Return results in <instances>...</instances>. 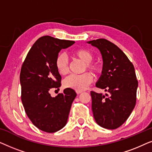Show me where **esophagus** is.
<instances>
[{
	"label": "esophagus",
	"mask_w": 152,
	"mask_h": 152,
	"mask_svg": "<svg viewBox=\"0 0 152 152\" xmlns=\"http://www.w3.org/2000/svg\"><path fill=\"white\" fill-rule=\"evenodd\" d=\"M76 93H77V94H80L81 93H82V91H76Z\"/></svg>",
	"instance_id": "34e87169"
}]
</instances>
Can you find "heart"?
<instances>
[{"label":"heart","instance_id":"heart-1","mask_svg":"<svg viewBox=\"0 0 152 152\" xmlns=\"http://www.w3.org/2000/svg\"><path fill=\"white\" fill-rule=\"evenodd\" d=\"M72 55L78 58L81 61L85 63L87 69L90 71L97 73L100 70L99 66L96 64L91 63L93 59V55L91 51L85 49H77L72 52ZM55 66L58 72L61 75H66L68 71V58L64 53H59L55 59ZM93 81L92 75L89 72L84 74L70 75L65 79L64 82V86L70 88L76 91H83Z\"/></svg>","mask_w":152,"mask_h":152}]
</instances>
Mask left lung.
Segmentation results:
<instances>
[{
	"mask_svg": "<svg viewBox=\"0 0 152 152\" xmlns=\"http://www.w3.org/2000/svg\"><path fill=\"white\" fill-rule=\"evenodd\" d=\"M87 43L96 47L102 57V71L95 86L109 93L104 95L91 91L93 117L102 127L115 129L127 120L136 105L138 84L134 66L117 45L107 39Z\"/></svg>",
	"mask_w": 152,
	"mask_h": 152,
	"instance_id": "obj_1",
	"label": "left lung"
}]
</instances>
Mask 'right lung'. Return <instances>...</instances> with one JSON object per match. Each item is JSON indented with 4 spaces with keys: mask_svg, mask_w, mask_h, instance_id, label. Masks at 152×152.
<instances>
[{
    "mask_svg": "<svg viewBox=\"0 0 152 152\" xmlns=\"http://www.w3.org/2000/svg\"><path fill=\"white\" fill-rule=\"evenodd\" d=\"M75 41L43 36L34 43L23 64L20 74L21 101L33 124L43 132L54 133L67 123L77 94L73 89L53 97L51 88L61 86V77L55 66V59L61 49Z\"/></svg>",
    "mask_w": 152,
    "mask_h": 152,
    "instance_id": "1",
    "label": "right lung"
}]
</instances>
